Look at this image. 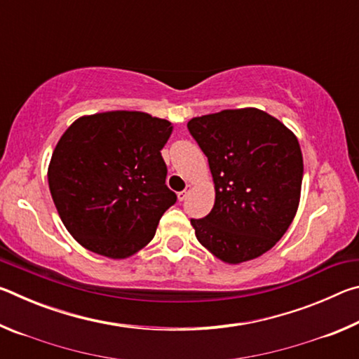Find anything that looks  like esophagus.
Listing matches in <instances>:
<instances>
[{"mask_svg":"<svg viewBox=\"0 0 359 359\" xmlns=\"http://www.w3.org/2000/svg\"><path fill=\"white\" fill-rule=\"evenodd\" d=\"M190 190H191V185H187L185 190H184V191H180V193L177 194L179 201H184V199L188 196V193H190Z\"/></svg>","mask_w":359,"mask_h":359,"instance_id":"obj_1","label":"esophagus"}]
</instances>
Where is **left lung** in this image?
I'll return each instance as SVG.
<instances>
[{"label": "left lung", "instance_id": "8db88e82", "mask_svg": "<svg viewBox=\"0 0 359 359\" xmlns=\"http://www.w3.org/2000/svg\"><path fill=\"white\" fill-rule=\"evenodd\" d=\"M187 126L208 156L215 187L210 214L191 220L196 239L228 264L261 257L287 233L299 205L297 137L255 107L194 117Z\"/></svg>", "mask_w": 359, "mask_h": 359}]
</instances>
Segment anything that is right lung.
Masks as SVG:
<instances>
[{"mask_svg":"<svg viewBox=\"0 0 359 359\" xmlns=\"http://www.w3.org/2000/svg\"><path fill=\"white\" fill-rule=\"evenodd\" d=\"M172 123L139 111L77 118L60 137L47 177L58 215L87 250L125 259L154 239L175 203L161 156Z\"/></svg>","mask_w":359,"mask_h":359,"instance_id":"add662e5","label":"right lung"}]
</instances>
